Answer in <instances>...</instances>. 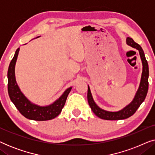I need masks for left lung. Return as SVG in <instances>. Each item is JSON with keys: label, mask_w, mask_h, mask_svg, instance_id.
I'll use <instances>...</instances> for the list:
<instances>
[{"label": "left lung", "mask_w": 155, "mask_h": 155, "mask_svg": "<svg viewBox=\"0 0 155 155\" xmlns=\"http://www.w3.org/2000/svg\"><path fill=\"white\" fill-rule=\"evenodd\" d=\"M126 42L129 46H132V47L138 50L140 56L142 63H143V73H142L140 84L138 90H137L135 98L132 102L127 106L126 107H125L124 109L117 112H110L104 111V110L100 109L98 106H97L94 100H93L92 94H91L90 92V89L88 86L87 100L89 105H90L91 109L92 110V111L94 112L95 115L98 116L99 118H101V119L114 120L126 119V118L130 117L131 116H133L135 113V111L140 107L141 104L143 102L146 97V95L147 94L148 85H149V82H148L149 68H148V63L145 58V54H144V51L141 46L138 44L135 43L132 38H127Z\"/></svg>", "instance_id": "8db88e82"}]
</instances>
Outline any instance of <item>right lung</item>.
Listing matches in <instances>:
<instances>
[{
  "instance_id": "1",
  "label": "right lung",
  "mask_w": 155,
  "mask_h": 155,
  "mask_svg": "<svg viewBox=\"0 0 155 155\" xmlns=\"http://www.w3.org/2000/svg\"><path fill=\"white\" fill-rule=\"evenodd\" d=\"M19 50L20 48L16 50L8 71V90L10 99L20 114L28 119L34 120H48L56 118L62 111L68 95L71 92L72 87L67 89L58 100L47 107H39L31 103L21 92L15 81V65L18 56Z\"/></svg>"
}]
</instances>
